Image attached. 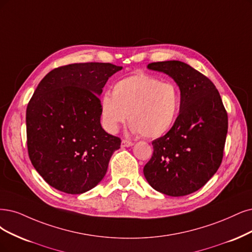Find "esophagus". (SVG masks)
I'll list each match as a JSON object with an SVG mask.
<instances>
[{
  "label": "esophagus",
  "instance_id": "esophagus-1",
  "mask_svg": "<svg viewBox=\"0 0 252 252\" xmlns=\"http://www.w3.org/2000/svg\"><path fill=\"white\" fill-rule=\"evenodd\" d=\"M133 145H134V142L126 140V139H124V140L121 141V146H123V147H129V146H133Z\"/></svg>",
  "mask_w": 252,
  "mask_h": 252
}]
</instances>
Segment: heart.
I'll return each instance as SVG.
<instances>
[{
    "label": "heart",
    "instance_id": "obj_1",
    "mask_svg": "<svg viewBox=\"0 0 252 252\" xmlns=\"http://www.w3.org/2000/svg\"><path fill=\"white\" fill-rule=\"evenodd\" d=\"M181 90L146 73L118 81L100 100L102 124L111 133L127 120L132 132L158 138L169 131L181 109Z\"/></svg>",
    "mask_w": 252,
    "mask_h": 252
}]
</instances>
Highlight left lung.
I'll return each mask as SVG.
<instances>
[{"label": "left lung", "mask_w": 252, "mask_h": 252, "mask_svg": "<svg viewBox=\"0 0 252 252\" xmlns=\"http://www.w3.org/2000/svg\"><path fill=\"white\" fill-rule=\"evenodd\" d=\"M147 68L165 72L181 90V109L173 126L153 141L154 153L143 173L152 187L169 196L199 190L221 165L228 118L213 82L187 63L153 62Z\"/></svg>", "instance_id": "8db88e82"}]
</instances>
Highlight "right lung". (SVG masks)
<instances>
[{
    "instance_id": "right-lung-1",
    "label": "right lung",
    "mask_w": 252,
    "mask_h": 252,
    "mask_svg": "<svg viewBox=\"0 0 252 252\" xmlns=\"http://www.w3.org/2000/svg\"><path fill=\"white\" fill-rule=\"evenodd\" d=\"M121 66L74 63L51 70L27 107V146L32 165L53 188L81 194L104 178L120 138L100 126V99Z\"/></svg>"
}]
</instances>
